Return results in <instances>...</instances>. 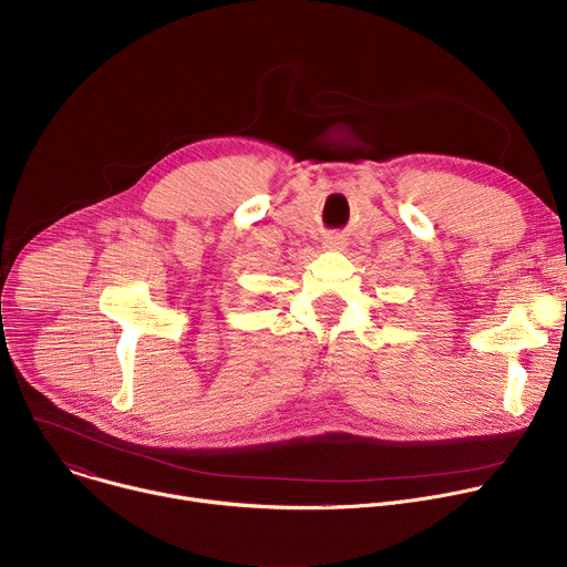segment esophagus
<instances>
[{
    "label": "esophagus",
    "mask_w": 567,
    "mask_h": 567,
    "mask_svg": "<svg viewBox=\"0 0 567 567\" xmlns=\"http://www.w3.org/2000/svg\"><path fill=\"white\" fill-rule=\"evenodd\" d=\"M322 247H326L328 251H339V249H343L346 247V241L341 239V237H326V241H322Z\"/></svg>",
    "instance_id": "1"
}]
</instances>
